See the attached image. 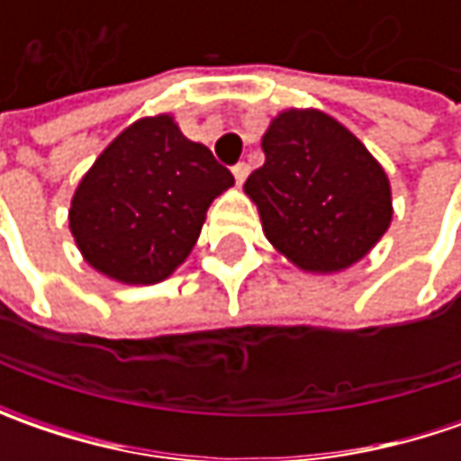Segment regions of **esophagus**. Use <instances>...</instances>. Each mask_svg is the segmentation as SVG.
Instances as JSON below:
<instances>
[{"mask_svg": "<svg viewBox=\"0 0 461 461\" xmlns=\"http://www.w3.org/2000/svg\"><path fill=\"white\" fill-rule=\"evenodd\" d=\"M246 176H249V164H236V167H233V179H236V185H243Z\"/></svg>", "mask_w": 461, "mask_h": 461, "instance_id": "34e87169", "label": "esophagus"}]
</instances>
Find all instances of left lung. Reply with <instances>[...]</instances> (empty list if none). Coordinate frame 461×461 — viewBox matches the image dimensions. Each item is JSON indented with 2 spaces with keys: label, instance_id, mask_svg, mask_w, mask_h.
<instances>
[{
  "label": "left lung",
  "instance_id": "1",
  "mask_svg": "<svg viewBox=\"0 0 461 461\" xmlns=\"http://www.w3.org/2000/svg\"><path fill=\"white\" fill-rule=\"evenodd\" d=\"M264 167L243 192L269 243L297 269L344 272L393 222V192L380 161L336 117L290 107L261 138Z\"/></svg>",
  "mask_w": 461,
  "mask_h": 461
}]
</instances>
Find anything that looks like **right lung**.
I'll return each instance as SVG.
<instances>
[{
  "instance_id": "add662e5",
  "label": "right lung",
  "mask_w": 461,
  "mask_h": 461,
  "mask_svg": "<svg viewBox=\"0 0 461 461\" xmlns=\"http://www.w3.org/2000/svg\"><path fill=\"white\" fill-rule=\"evenodd\" d=\"M228 186L233 174L185 138L174 117H140L81 176L68 228L99 275L156 285L185 264L207 207Z\"/></svg>"
}]
</instances>
